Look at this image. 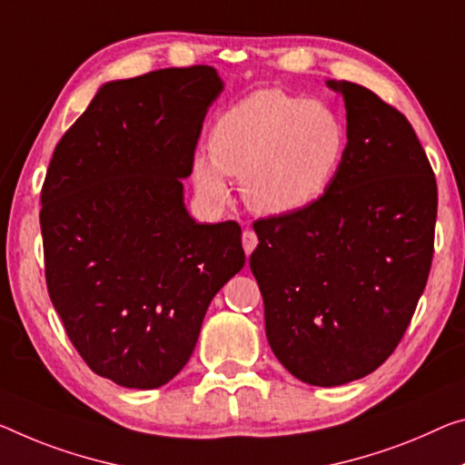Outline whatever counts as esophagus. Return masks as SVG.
<instances>
[{"label": "esophagus", "mask_w": 465, "mask_h": 465, "mask_svg": "<svg viewBox=\"0 0 465 465\" xmlns=\"http://www.w3.org/2000/svg\"><path fill=\"white\" fill-rule=\"evenodd\" d=\"M255 247H257V234L253 231H242V249H245V253L252 255Z\"/></svg>", "instance_id": "esophagus-1"}]
</instances>
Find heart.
<instances>
[{
	"label": "heart",
	"mask_w": 465,
	"mask_h": 465,
	"mask_svg": "<svg viewBox=\"0 0 465 465\" xmlns=\"http://www.w3.org/2000/svg\"><path fill=\"white\" fill-rule=\"evenodd\" d=\"M345 143V126L326 104L262 89L216 120L212 158L197 155L193 181L205 199L224 203L226 173L242 183V197L253 212L281 216L322 195L341 166Z\"/></svg>",
	"instance_id": "heart-1"
}]
</instances>
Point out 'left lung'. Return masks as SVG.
<instances>
[{
    "instance_id": "8db88e82",
    "label": "left lung",
    "mask_w": 465,
    "mask_h": 465,
    "mask_svg": "<svg viewBox=\"0 0 465 465\" xmlns=\"http://www.w3.org/2000/svg\"><path fill=\"white\" fill-rule=\"evenodd\" d=\"M328 87L347 110L337 174L305 208L255 220L249 257L270 347L316 387L368 376L395 351L430 274L439 205L403 114L361 84Z\"/></svg>"
}]
</instances>
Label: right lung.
I'll return each mask as SVG.
<instances>
[{"mask_svg":"<svg viewBox=\"0 0 465 465\" xmlns=\"http://www.w3.org/2000/svg\"><path fill=\"white\" fill-rule=\"evenodd\" d=\"M212 66L104 84L64 133L41 189L49 299L78 355L120 387L158 389L195 349L213 295L245 263L234 220L183 203Z\"/></svg>","mask_w":465,"mask_h":465,"instance_id":"1","label":"right lung"}]
</instances>
